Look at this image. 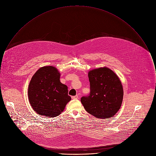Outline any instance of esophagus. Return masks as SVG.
Returning a JSON list of instances; mask_svg holds the SVG:
<instances>
[{
	"mask_svg": "<svg viewBox=\"0 0 156 156\" xmlns=\"http://www.w3.org/2000/svg\"><path fill=\"white\" fill-rule=\"evenodd\" d=\"M71 98H72V99H77L79 98V97H78L77 95H76L75 96H72Z\"/></svg>",
	"mask_w": 156,
	"mask_h": 156,
	"instance_id": "obj_1",
	"label": "esophagus"
}]
</instances>
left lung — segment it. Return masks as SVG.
<instances>
[{"instance_id":"obj_1","label":"left lung","mask_w":156,"mask_h":156,"mask_svg":"<svg viewBox=\"0 0 156 156\" xmlns=\"http://www.w3.org/2000/svg\"><path fill=\"white\" fill-rule=\"evenodd\" d=\"M90 94L81 98L85 110L96 118L113 117L122 105L124 92L118 76L110 68L100 67L88 72Z\"/></svg>"}]
</instances>
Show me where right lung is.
Listing matches in <instances>:
<instances>
[{
    "label": "right lung",
    "mask_w": 156,
    "mask_h": 156,
    "mask_svg": "<svg viewBox=\"0 0 156 156\" xmlns=\"http://www.w3.org/2000/svg\"><path fill=\"white\" fill-rule=\"evenodd\" d=\"M61 74L53 66L38 69L32 76L28 87V98L34 111L39 115L56 117L71 100L68 87L60 82Z\"/></svg>",
    "instance_id": "right-lung-1"
}]
</instances>
